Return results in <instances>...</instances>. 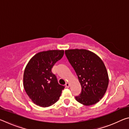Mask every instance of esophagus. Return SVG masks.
<instances>
[{
	"label": "esophagus",
	"mask_w": 129,
	"mask_h": 129,
	"mask_svg": "<svg viewBox=\"0 0 129 129\" xmlns=\"http://www.w3.org/2000/svg\"><path fill=\"white\" fill-rule=\"evenodd\" d=\"M65 86L67 87V88H69L70 86V84L69 82H67L66 84H65Z\"/></svg>",
	"instance_id": "obj_1"
}]
</instances>
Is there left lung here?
Listing matches in <instances>:
<instances>
[{
  "label": "left lung",
  "mask_w": 129,
  "mask_h": 129,
  "mask_svg": "<svg viewBox=\"0 0 129 129\" xmlns=\"http://www.w3.org/2000/svg\"><path fill=\"white\" fill-rule=\"evenodd\" d=\"M65 53L82 88L81 93L76 100L86 106L97 104L104 97L109 84L104 62L99 56L86 49H68Z\"/></svg>",
  "instance_id": "left-lung-1"
}]
</instances>
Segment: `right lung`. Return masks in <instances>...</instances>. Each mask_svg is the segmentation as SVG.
<instances>
[{"mask_svg":"<svg viewBox=\"0 0 129 129\" xmlns=\"http://www.w3.org/2000/svg\"><path fill=\"white\" fill-rule=\"evenodd\" d=\"M64 50L39 52L30 58L23 75V86L32 101L39 106L49 107L58 101L64 86L52 72L55 63L62 57Z\"/></svg>","mask_w":129,"mask_h":129,"instance_id":"1","label":"right lung"}]
</instances>
